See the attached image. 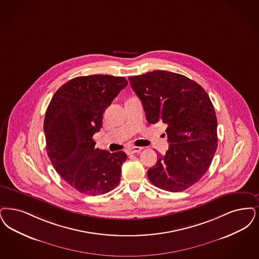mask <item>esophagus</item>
Wrapping results in <instances>:
<instances>
[{
  "label": "esophagus",
  "mask_w": 259,
  "mask_h": 259,
  "mask_svg": "<svg viewBox=\"0 0 259 259\" xmlns=\"http://www.w3.org/2000/svg\"><path fill=\"white\" fill-rule=\"evenodd\" d=\"M142 149H143V147H140V146H132V147L127 148L126 152H127V154H134V153L140 152Z\"/></svg>",
  "instance_id": "34e87169"
}]
</instances>
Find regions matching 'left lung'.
I'll return each mask as SVG.
<instances>
[{"instance_id":"1","label":"left lung","mask_w":259,"mask_h":259,"mask_svg":"<svg viewBox=\"0 0 259 259\" xmlns=\"http://www.w3.org/2000/svg\"><path fill=\"white\" fill-rule=\"evenodd\" d=\"M150 124L163 122L168 149L147 170L150 182L182 192L205 175L217 150V116L201 85L181 74L154 70L128 78Z\"/></svg>"}]
</instances>
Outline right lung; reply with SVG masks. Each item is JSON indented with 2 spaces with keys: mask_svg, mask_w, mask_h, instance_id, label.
Instances as JSON below:
<instances>
[{
  "mask_svg": "<svg viewBox=\"0 0 259 259\" xmlns=\"http://www.w3.org/2000/svg\"><path fill=\"white\" fill-rule=\"evenodd\" d=\"M123 77L71 79L56 92L44 118L46 149L58 174L81 194L103 195L118 185L124 151L95 148L105 110L127 85Z\"/></svg>",
  "mask_w": 259,
  "mask_h": 259,
  "instance_id": "add662e5",
  "label": "right lung"
}]
</instances>
